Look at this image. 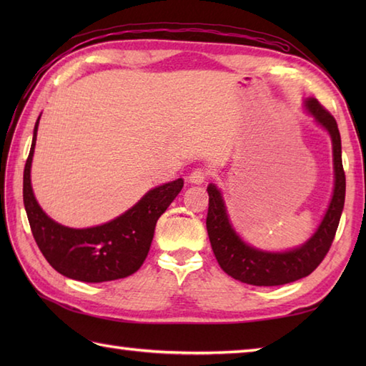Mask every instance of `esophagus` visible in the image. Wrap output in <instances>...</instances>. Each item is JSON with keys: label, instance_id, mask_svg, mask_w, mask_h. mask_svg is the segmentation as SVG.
Wrapping results in <instances>:
<instances>
[{"label": "esophagus", "instance_id": "obj_1", "mask_svg": "<svg viewBox=\"0 0 366 366\" xmlns=\"http://www.w3.org/2000/svg\"><path fill=\"white\" fill-rule=\"evenodd\" d=\"M207 177V171L203 168H197L193 169L192 173L189 174V182L192 184H203Z\"/></svg>", "mask_w": 366, "mask_h": 366}]
</instances>
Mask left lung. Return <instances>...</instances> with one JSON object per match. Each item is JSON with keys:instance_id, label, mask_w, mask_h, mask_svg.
I'll return each mask as SVG.
<instances>
[{"instance_id": "1", "label": "left lung", "mask_w": 366, "mask_h": 366, "mask_svg": "<svg viewBox=\"0 0 366 366\" xmlns=\"http://www.w3.org/2000/svg\"><path fill=\"white\" fill-rule=\"evenodd\" d=\"M307 113L327 132L333 152V193L320 227L302 245L286 252H267L256 248L237 234L229 220L222 190L207 185L209 211L206 228L220 267L232 278L253 286H278L312 274L320 266L335 237L345 207L346 176L341 162V138L337 121L316 99L303 100Z\"/></svg>"}]
</instances>
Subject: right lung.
<instances>
[{
    "mask_svg": "<svg viewBox=\"0 0 366 366\" xmlns=\"http://www.w3.org/2000/svg\"><path fill=\"white\" fill-rule=\"evenodd\" d=\"M39 116L23 171V203L37 247L61 275L86 283L126 278L142 267L154 237L155 223L184 187V179L157 185L129 211L104 224L69 228L54 222L39 206L31 185Z\"/></svg>",
    "mask_w": 366,
    "mask_h": 366,
    "instance_id": "add662e5",
    "label": "right lung"
}]
</instances>
